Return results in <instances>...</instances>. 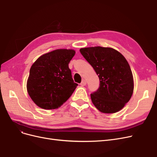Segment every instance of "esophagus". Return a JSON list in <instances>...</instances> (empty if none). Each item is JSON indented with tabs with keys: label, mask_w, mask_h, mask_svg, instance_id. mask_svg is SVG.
Segmentation results:
<instances>
[{
	"label": "esophagus",
	"mask_w": 157,
	"mask_h": 157,
	"mask_svg": "<svg viewBox=\"0 0 157 157\" xmlns=\"http://www.w3.org/2000/svg\"><path fill=\"white\" fill-rule=\"evenodd\" d=\"M80 86H85V85L86 84V80H82V82H81V83H80Z\"/></svg>",
	"instance_id": "obj_1"
}]
</instances>
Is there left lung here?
Here are the masks:
<instances>
[{"label":"left lung","instance_id":"8db88e82","mask_svg":"<svg viewBox=\"0 0 157 157\" xmlns=\"http://www.w3.org/2000/svg\"><path fill=\"white\" fill-rule=\"evenodd\" d=\"M99 78V87L91 94L94 106L103 113H115L129 101L134 91V79L129 64L119 52L109 47L80 49Z\"/></svg>","mask_w":157,"mask_h":157}]
</instances>
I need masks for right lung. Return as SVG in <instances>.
<instances>
[{
    "label": "right lung",
    "mask_w": 157,
    "mask_h": 157,
    "mask_svg": "<svg viewBox=\"0 0 157 157\" xmlns=\"http://www.w3.org/2000/svg\"><path fill=\"white\" fill-rule=\"evenodd\" d=\"M75 54L74 50H55L42 55L32 65L27 90L37 106L58 109L71 97L78 86L69 68Z\"/></svg>",
    "instance_id": "add662e5"
}]
</instances>
